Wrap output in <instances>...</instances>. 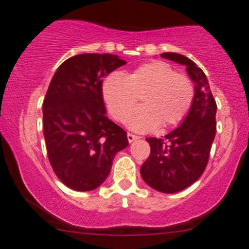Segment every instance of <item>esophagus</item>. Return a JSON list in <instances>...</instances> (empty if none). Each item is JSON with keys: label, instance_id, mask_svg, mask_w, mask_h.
Wrapping results in <instances>:
<instances>
[{"label": "esophagus", "instance_id": "1", "mask_svg": "<svg viewBox=\"0 0 249 249\" xmlns=\"http://www.w3.org/2000/svg\"><path fill=\"white\" fill-rule=\"evenodd\" d=\"M127 138H128V142H134V140L139 139V137H137V135L132 134V133H128Z\"/></svg>", "mask_w": 249, "mask_h": 249}]
</instances>
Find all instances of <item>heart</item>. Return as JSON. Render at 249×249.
<instances>
[{"label": "heart", "mask_w": 249, "mask_h": 249, "mask_svg": "<svg viewBox=\"0 0 249 249\" xmlns=\"http://www.w3.org/2000/svg\"><path fill=\"white\" fill-rule=\"evenodd\" d=\"M103 99L116 121L124 122L137 101L142 107L127 119L135 132H149L160 124L168 128L185 119L194 102V86L188 77L179 75L162 61L144 64L124 75L112 72L103 83Z\"/></svg>", "instance_id": "1"}]
</instances>
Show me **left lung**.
I'll return each mask as SVG.
<instances>
[{"instance_id": "obj_1", "label": "left lung", "mask_w": 249, "mask_h": 249, "mask_svg": "<svg viewBox=\"0 0 249 249\" xmlns=\"http://www.w3.org/2000/svg\"><path fill=\"white\" fill-rule=\"evenodd\" d=\"M161 56L186 66L195 95L190 111L178 128L162 139L146 138L151 152L140 174L155 190L176 194L195 183L205 172L216 132V104L205 72L191 59L178 53H162Z\"/></svg>"}]
</instances>
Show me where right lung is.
Here are the masks:
<instances>
[{
  "instance_id": "right-lung-1",
  "label": "right lung",
  "mask_w": 249,
  "mask_h": 249,
  "mask_svg": "<svg viewBox=\"0 0 249 249\" xmlns=\"http://www.w3.org/2000/svg\"><path fill=\"white\" fill-rule=\"evenodd\" d=\"M124 64L112 54H78L49 83L43 100L47 154L55 176L72 190L102 185L115 155L127 147V133L107 117L102 94V78Z\"/></svg>"
}]
</instances>
